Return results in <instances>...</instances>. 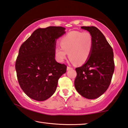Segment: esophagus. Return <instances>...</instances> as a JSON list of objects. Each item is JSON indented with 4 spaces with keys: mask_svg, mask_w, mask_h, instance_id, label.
Returning a JSON list of instances; mask_svg holds the SVG:
<instances>
[{
    "mask_svg": "<svg viewBox=\"0 0 128 128\" xmlns=\"http://www.w3.org/2000/svg\"><path fill=\"white\" fill-rule=\"evenodd\" d=\"M72 67H70V66H67V70H72Z\"/></svg>",
    "mask_w": 128,
    "mask_h": 128,
    "instance_id": "esophagus-1",
    "label": "esophagus"
}]
</instances>
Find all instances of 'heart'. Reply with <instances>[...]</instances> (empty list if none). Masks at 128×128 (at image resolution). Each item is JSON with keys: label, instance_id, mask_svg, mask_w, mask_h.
Instances as JSON below:
<instances>
[{"label": "heart", "instance_id": "1", "mask_svg": "<svg viewBox=\"0 0 128 128\" xmlns=\"http://www.w3.org/2000/svg\"><path fill=\"white\" fill-rule=\"evenodd\" d=\"M61 47H56L55 55L59 62L66 58L67 53L72 62L80 65L90 58L93 48V38L88 32L71 31L65 35L60 41Z\"/></svg>", "mask_w": 128, "mask_h": 128}]
</instances>
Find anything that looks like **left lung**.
<instances>
[{"label":"left lung","instance_id":"8db88e82","mask_svg":"<svg viewBox=\"0 0 128 128\" xmlns=\"http://www.w3.org/2000/svg\"><path fill=\"white\" fill-rule=\"evenodd\" d=\"M93 38V48L88 60L76 68L74 86L80 95L88 99L98 98L110 84L114 70L113 49L106 38L96 27H83Z\"/></svg>","mask_w":128,"mask_h":128}]
</instances>
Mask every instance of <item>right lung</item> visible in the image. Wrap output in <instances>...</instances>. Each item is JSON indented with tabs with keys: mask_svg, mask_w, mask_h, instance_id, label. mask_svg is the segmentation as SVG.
Masks as SVG:
<instances>
[{
	"mask_svg": "<svg viewBox=\"0 0 128 128\" xmlns=\"http://www.w3.org/2000/svg\"><path fill=\"white\" fill-rule=\"evenodd\" d=\"M66 28L50 26L36 30L20 46L16 60L18 82L27 96L44 101L56 91L58 80L66 66L54 59L56 40Z\"/></svg>",
	"mask_w": 128,
	"mask_h": 128,
	"instance_id": "1",
	"label": "right lung"
}]
</instances>
